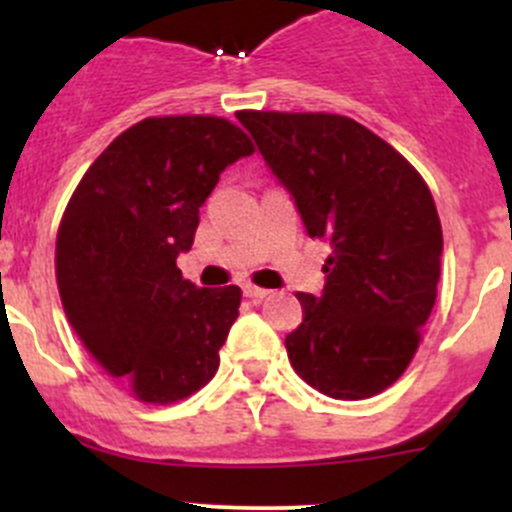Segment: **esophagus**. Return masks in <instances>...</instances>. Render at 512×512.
<instances>
[{
  "label": "esophagus",
  "mask_w": 512,
  "mask_h": 512,
  "mask_svg": "<svg viewBox=\"0 0 512 512\" xmlns=\"http://www.w3.org/2000/svg\"><path fill=\"white\" fill-rule=\"evenodd\" d=\"M242 292H245V297H252V299H265L267 294H270V289L257 287V285H245V287H242Z\"/></svg>",
  "instance_id": "esophagus-1"
}]
</instances>
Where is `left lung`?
<instances>
[{
	"label": "left lung",
	"mask_w": 512,
	"mask_h": 512,
	"mask_svg": "<svg viewBox=\"0 0 512 512\" xmlns=\"http://www.w3.org/2000/svg\"><path fill=\"white\" fill-rule=\"evenodd\" d=\"M309 237H327L322 297L299 292L304 319L285 347L312 389L359 401L389 389L414 359L436 304L443 232L418 170L354 118L240 111Z\"/></svg>",
	"instance_id": "8db88e82"
}]
</instances>
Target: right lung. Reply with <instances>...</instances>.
I'll use <instances>...</instances> for the list:
<instances>
[{
  "label": "right lung",
  "instance_id": "add662e5",
  "mask_svg": "<svg viewBox=\"0 0 512 512\" xmlns=\"http://www.w3.org/2000/svg\"><path fill=\"white\" fill-rule=\"evenodd\" d=\"M247 133L218 116L143 118L76 185L56 235V282L76 337L138 401L175 404L203 389L237 319L240 287L183 280L200 208Z\"/></svg>",
  "mask_w": 512,
  "mask_h": 512
}]
</instances>
